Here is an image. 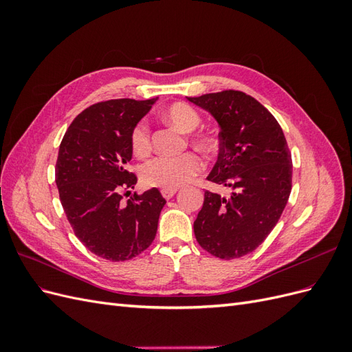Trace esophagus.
<instances>
[{"mask_svg":"<svg viewBox=\"0 0 352 352\" xmlns=\"http://www.w3.org/2000/svg\"><path fill=\"white\" fill-rule=\"evenodd\" d=\"M176 192H177V189H162V195H163L166 199L173 198Z\"/></svg>","mask_w":352,"mask_h":352,"instance_id":"esophagus-1","label":"esophagus"}]
</instances>
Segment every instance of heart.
<instances>
[{
	"mask_svg": "<svg viewBox=\"0 0 352 352\" xmlns=\"http://www.w3.org/2000/svg\"><path fill=\"white\" fill-rule=\"evenodd\" d=\"M163 119L182 132H192L201 123V117L190 105L175 102L162 113ZM194 141L201 148L214 145V138L210 133H197ZM131 148L135 155L145 157L151 151L150 129L145 123H138L131 132ZM204 167L202 160L194 154L186 153L176 157H155L145 163L141 170L142 182L146 186L176 189L190 182Z\"/></svg>",
	"mask_w": 352,
	"mask_h": 352,
	"instance_id": "1",
	"label": "heart"
}]
</instances>
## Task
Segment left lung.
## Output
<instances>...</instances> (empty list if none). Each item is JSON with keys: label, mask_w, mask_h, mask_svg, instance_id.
<instances>
[{"label": "left lung", "mask_w": 352, "mask_h": 352, "mask_svg": "<svg viewBox=\"0 0 352 352\" xmlns=\"http://www.w3.org/2000/svg\"><path fill=\"white\" fill-rule=\"evenodd\" d=\"M220 127L219 155L207 179L230 197L206 190L194 221L198 243L223 260L260 247L279 221L292 188V158L272 113L241 91L188 98Z\"/></svg>", "instance_id": "1"}]
</instances>
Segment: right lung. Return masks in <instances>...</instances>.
<instances>
[{
    "label": "right lung",
    "mask_w": 352,
    "mask_h": 352,
    "mask_svg": "<svg viewBox=\"0 0 352 352\" xmlns=\"http://www.w3.org/2000/svg\"><path fill=\"white\" fill-rule=\"evenodd\" d=\"M158 98L94 104L72 122L56 164L61 206L74 235L91 252L126 261L153 243L166 199L157 188L123 201L136 185L126 170L132 160L131 132ZM131 192V190H127Z\"/></svg>",
    "instance_id": "add662e5"
}]
</instances>
